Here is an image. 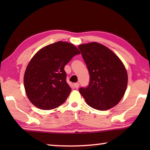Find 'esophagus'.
I'll use <instances>...</instances> for the list:
<instances>
[{
    "instance_id": "obj_1",
    "label": "esophagus",
    "mask_w": 150,
    "mask_h": 150,
    "mask_svg": "<svg viewBox=\"0 0 150 150\" xmlns=\"http://www.w3.org/2000/svg\"><path fill=\"white\" fill-rule=\"evenodd\" d=\"M73 86H74V87L75 88H78L79 87V83H74V85H73Z\"/></svg>"
}]
</instances>
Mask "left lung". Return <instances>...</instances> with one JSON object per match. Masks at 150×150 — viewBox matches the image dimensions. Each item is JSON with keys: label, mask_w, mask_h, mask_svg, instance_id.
<instances>
[{"label": "left lung", "mask_w": 150, "mask_h": 150, "mask_svg": "<svg viewBox=\"0 0 150 150\" xmlns=\"http://www.w3.org/2000/svg\"><path fill=\"white\" fill-rule=\"evenodd\" d=\"M87 65L90 81L79 88L87 105L106 110L114 107L124 95L128 84L125 67L115 53L97 42L79 45Z\"/></svg>", "instance_id": "obj_1"}]
</instances>
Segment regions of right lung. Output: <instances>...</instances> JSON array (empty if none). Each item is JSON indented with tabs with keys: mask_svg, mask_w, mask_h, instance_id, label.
<instances>
[{
	"mask_svg": "<svg viewBox=\"0 0 150 150\" xmlns=\"http://www.w3.org/2000/svg\"><path fill=\"white\" fill-rule=\"evenodd\" d=\"M79 54L73 44L59 41L34 55L24 77L25 91L33 105L42 110H52L64 103L71 91L64 67Z\"/></svg>",
	"mask_w": 150,
	"mask_h": 150,
	"instance_id": "add662e5",
	"label": "right lung"
}]
</instances>
